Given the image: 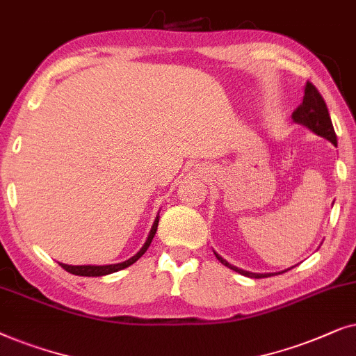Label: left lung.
<instances>
[{
  "instance_id": "obj_1",
  "label": "left lung",
  "mask_w": 356,
  "mask_h": 356,
  "mask_svg": "<svg viewBox=\"0 0 356 356\" xmlns=\"http://www.w3.org/2000/svg\"><path fill=\"white\" fill-rule=\"evenodd\" d=\"M291 117L296 123H302V125H306L307 129L314 131L316 135H319V136H322V138L329 140L332 145H337V135H335L332 120H330V115H329V111H327L324 97L321 96V92L317 91V88L312 83H309V81L306 83L302 104H301V106L296 107V111L293 112ZM215 255L222 265H226L227 268L234 270V272L244 275V277L265 278V277H272V275H273V273L245 272V270H241L238 267H234V265L227 264L226 260L220 257L218 254H215Z\"/></svg>"
}]
</instances>
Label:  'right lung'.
Returning <instances> with one entry per match:
<instances>
[{
	"label": "right lung",
	"instance_id": "1",
	"mask_svg": "<svg viewBox=\"0 0 356 356\" xmlns=\"http://www.w3.org/2000/svg\"><path fill=\"white\" fill-rule=\"evenodd\" d=\"M158 222H159V218H156L154 220V225L151 227V233L148 236V239H146V243L143 248L140 249L138 254H135L134 257L125 260V262L122 264H112V265H66V264H60L61 267H63L66 272L73 273V275H79V277H102V275H108V273H113V272H118V270H123L127 267H130L131 264H135L136 260H138L141 255L146 252V249L149 248L151 241H153L154 234H156V229H158Z\"/></svg>",
	"mask_w": 356,
	"mask_h": 356
}]
</instances>
